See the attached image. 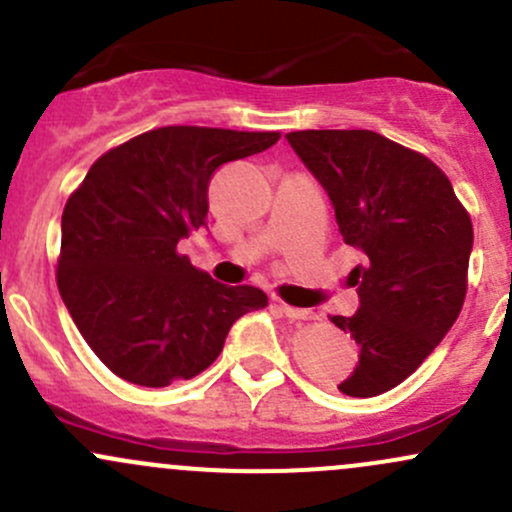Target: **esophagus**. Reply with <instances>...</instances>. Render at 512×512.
<instances>
[{"label": "esophagus", "instance_id": "34e87169", "mask_svg": "<svg viewBox=\"0 0 512 512\" xmlns=\"http://www.w3.org/2000/svg\"><path fill=\"white\" fill-rule=\"evenodd\" d=\"M277 306H279V311H282L284 316L291 320H313L316 318V313H313L311 308H296V306H289V303H284V301H277Z\"/></svg>", "mask_w": 512, "mask_h": 512}]
</instances>
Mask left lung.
Wrapping results in <instances>:
<instances>
[{
	"mask_svg": "<svg viewBox=\"0 0 512 512\" xmlns=\"http://www.w3.org/2000/svg\"><path fill=\"white\" fill-rule=\"evenodd\" d=\"M333 201L342 240L364 265L355 316H333L359 345L338 389L369 398L408 379L452 328L466 296L471 218L447 174L415 150L374 131L286 133Z\"/></svg>",
	"mask_w": 512,
	"mask_h": 512,
	"instance_id": "obj_1",
	"label": "left lung"
}]
</instances>
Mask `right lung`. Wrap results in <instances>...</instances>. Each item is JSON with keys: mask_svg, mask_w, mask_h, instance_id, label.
I'll return each instance as SVG.
<instances>
[{"mask_svg": "<svg viewBox=\"0 0 512 512\" xmlns=\"http://www.w3.org/2000/svg\"><path fill=\"white\" fill-rule=\"evenodd\" d=\"M274 131L165 126L111 148L67 199L58 289L106 367L138 386L192 379L221 355L230 325L267 306L255 286H226L177 243L206 226L213 172L262 153Z\"/></svg>", "mask_w": 512, "mask_h": 512, "instance_id": "add662e5", "label": "right lung"}]
</instances>
